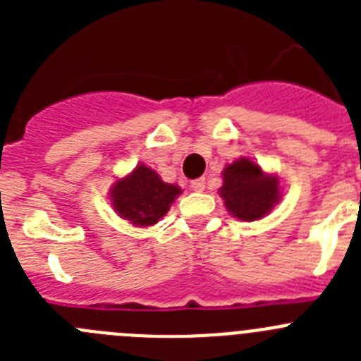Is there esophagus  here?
Listing matches in <instances>:
<instances>
[{
    "label": "esophagus",
    "mask_w": 361,
    "mask_h": 361,
    "mask_svg": "<svg viewBox=\"0 0 361 361\" xmlns=\"http://www.w3.org/2000/svg\"><path fill=\"white\" fill-rule=\"evenodd\" d=\"M206 188V178H195V180H191V190L193 191H204Z\"/></svg>",
    "instance_id": "esophagus-1"
}]
</instances>
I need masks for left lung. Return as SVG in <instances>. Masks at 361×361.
<instances>
[{
	"mask_svg": "<svg viewBox=\"0 0 361 361\" xmlns=\"http://www.w3.org/2000/svg\"><path fill=\"white\" fill-rule=\"evenodd\" d=\"M224 184L220 197L233 216L240 220L262 219L280 200L279 178L264 173L262 168L247 157L228 164L222 171Z\"/></svg>",
	"mask_w": 361,
	"mask_h": 361,
	"instance_id": "left-lung-1",
	"label": "left lung"
}]
</instances>
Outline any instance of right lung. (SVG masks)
<instances>
[{
    "label": "right lung",
    "mask_w": 361,
    "mask_h": 361,
    "mask_svg": "<svg viewBox=\"0 0 361 361\" xmlns=\"http://www.w3.org/2000/svg\"><path fill=\"white\" fill-rule=\"evenodd\" d=\"M180 193V188L164 183L148 166L139 164L132 173L116 180L110 200L121 219L145 228L157 224Z\"/></svg>",
    "instance_id": "right-lung-1"
}]
</instances>
